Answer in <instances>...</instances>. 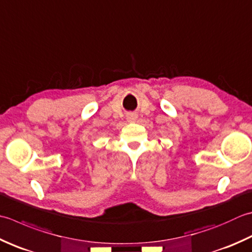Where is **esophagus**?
Masks as SVG:
<instances>
[{
	"label": "esophagus",
	"mask_w": 252,
	"mask_h": 252,
	"mask_svg": "<svg viewBox=\"0 0 252 252\" xmlns=\"http://www.w3.org/2000/svg\"><path fill=\"white\" fill-rule=\"evenodd\" d=\"M136 119H137V115H136V113L130 112V113H127V115H126V120H127V122L134 123V122L136 121Z\"/></svg>",
	"instance_id": "34e87169"
}]
</instances>
